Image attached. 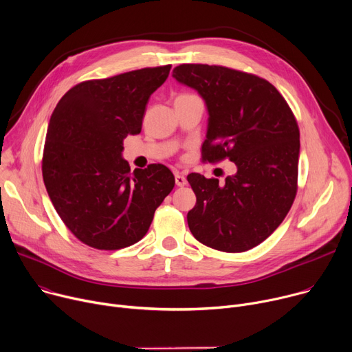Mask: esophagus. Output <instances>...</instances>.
<instances>
[{"instance_id": "obj_1", "label": "esophagus", "mask_w": 352, "mask_h": 352, "mask_svg": "<svg viewBox=\"0 0 352 352\" xmlns=\"http://www.w3.org/2000/svg\"><path fill=\"white\" fill-rule=\"evenodd\" d=\"M175 184H177V186H185L186 185V178L182 174L177 173L175 174Z\"/></svg>"}]
</instances>
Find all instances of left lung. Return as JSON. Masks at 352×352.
Returning <instances> with one entry per match:
<instances>
[{"label": "left lung", "mask_w": 352, "mask_h": 352, "mask_svg": "<svg viewBox=\"0 0 352 352\" xmlns=\"http://www.w3.org/2000/svg\"><path fill=\"white\" fill-rule=\"evenodd\" d=\"M173 77L195 89L208 111L202 158H229L237 171L225 184L190 173L197 195L186 214L202 244L241 252L263 243L289 212L298 182L299 127L267 80L221 66L181 65Z\"/></svg>", "instance_id": "1"}]
</instances>
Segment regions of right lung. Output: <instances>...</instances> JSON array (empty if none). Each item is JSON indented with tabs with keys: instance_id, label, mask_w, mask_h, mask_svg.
Returning a JSON list of instances; mask_svg holds the SVG:
<instances>
[{
	"instance_id": "1",
	"label": "right lung",
	"mask_w": 352,
	"mask_h": 352,
	"mask_svg": "<svg viewBox=\"0 0 352 352\" xmlns=\"http://www.w3.org/2000/svg\"><path fill=\"white\" fill-rule=\"evenodd\" d=\"M171 66L91 80L67 91L46 135L42 173L49 198L69 230L98 250L144 237L175 178L163 164L131 173L123 140L142 132L150 95Z\"/></svg>"
}]
</instances>
